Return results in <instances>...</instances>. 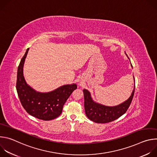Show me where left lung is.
I'll return each mask as SVG.
<instances>
[{"label":"left lung","instance_id":"obj_1","mask_svg":"<svg viewBox=\"0 0 157 157\" xmlns=\"http://www.w3.org/2000/svg\"><path fill=\"white\" fill-rule=\"evenodd\" d=\"M125 53L128 57L125 52ZM128 58L129 59L128 57ZM133 79L135 80L134 76ZM134 91H135V86L130 96L127 100L117 105L106 106L94 101L91 98L90 92L84 89V109L86 116L91 121L99 124L107 123L116 120L124 114L127 110L132 101Z\"/></svg>","mask_w":157,"mask_h":157}]
</instances>
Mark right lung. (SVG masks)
<instances>
[{
    "instance_id": "right-lung-1",
    "label": "right lung",
    "mask_w": 157,
    "mask_h": 157,
    "mask_svg": "<svg viewBox=\"0 0 157 157\" xmlns=\"http://www.w3.org/2000/svg\"><path fill=\"white\" fill-rule=\"evenodd\" d=\"M29 50V48L18 67L16 89L18 98L22 106L30 115L43 121L54 119L61 114L64 103L77 89V85H63L48 93L35 91L26 82L24 76V65Z\"/></svg>"
}]
</instances>
